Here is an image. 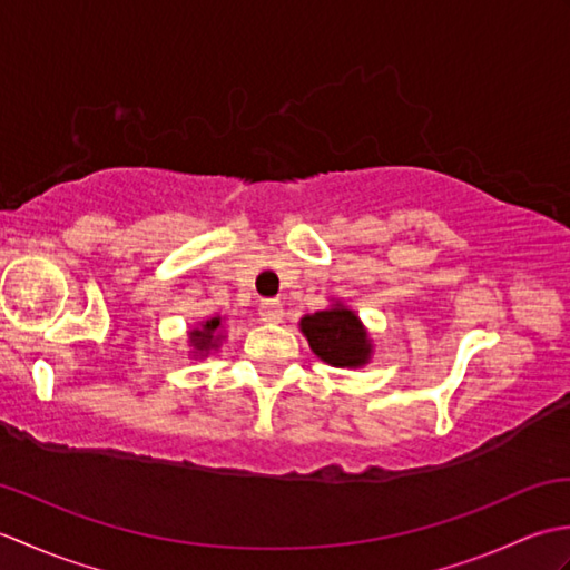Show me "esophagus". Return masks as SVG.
<instances>
[{
    "mask_svg": "<svg viewBox=\"0 0 570 570\" xmlns=\"http://www.w3.org/2000/svg\"><path fill=\"white\" fill-rule=\"evenodd\" d=\"M259 316H262V321H266V323H278V321L284 318L282 304H278L276 298H266V301H262V306H259Z\"/></svg>",
    "mask_w": 570,
    "mask_h": 570,
    "instance_id": "1",
    "label": "esophagus"
}]
</instances>
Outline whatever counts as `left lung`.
<instances>
[{"label":"left lung","instance_id":"left-lung-1","mask_svg":"<svg viewBox=\"0 0 570 570\" xmlns=\"http://www.w3.org/2000/svg\"><path fill=\"white\" fill-rule=\"evenodd\" d=\"M301 331L308 345L323 362L335 367L365 365L370 357V341L360 318L347 308L318 311L301 321Z\"/></svg>","mask_w":570,"mask_h":570}]
</instances>
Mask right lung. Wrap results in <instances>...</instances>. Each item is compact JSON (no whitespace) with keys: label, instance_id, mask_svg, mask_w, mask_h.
<instances>
[{"label":"right lung","instance_id":"obj_1","mask_svg":"<svg viewBox=\"0 0 570 570\" xmlns=\"http://www.w3.org/2000/svg\"><path fill=\"white\" fill-rule=\"evenodd\" d=\"M220 328V318H210V321H205V325H203V331H193L190 333V341H193V345H196L198 350H210V347H215V331Z\"/></svg>","mask_w":570,"mask_h":570}]
</instances>
